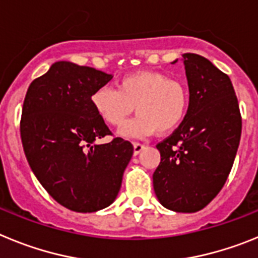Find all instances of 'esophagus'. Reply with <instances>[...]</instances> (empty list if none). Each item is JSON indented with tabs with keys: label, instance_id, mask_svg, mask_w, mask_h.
Wrapping results in <instances>:
<instances>
[{
	"label": "esophagus",
	"instance_id": "obj_1",
	"mask_svg": "<svg viewBox=\"0 0 258 258\" xmlns=\"http://www.w3.org/2000/svg\"><path fill=\"white\" fill-rule=\"evenodd\" d=\"M133 147H134V155H138L143 151V149H145V145H142V143H138V142H134Z\"/></svg>",
	"mask_w": 258,
	"mask_h": 258
}]
</instances>
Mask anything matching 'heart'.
<instances>
[{"instance_id": "obj_1", "label": "heart", "mask_w": 258, "mask_h": 258, "mask_svg": "<svg viewBox=\"0 0 258 258\" xmlns=\"http://www.w3.org/2000/svg\"><path fill=\"white\" fill-rule=\"evenodd\" d=\"M97 115L111 126H120L133 112L138 115L122 125L124 138H143L155 132L169 133L186 117L190 103L187 86L163 72L140 71L118 80L117 90L98 88L90 98Z\"/></svg>"}]
</instances>
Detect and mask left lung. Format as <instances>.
<instances>
[{
  "label": "left lung",
  "instance_id": "1",
  "mask_svg": "<svg viewBox=\"0 0 258 258\" xmlns=\"http://www.w3.org/2000/svg\"><path fill=\"white\" fill-rule=\"evenodd\" d=\"M182 60L190 103L181 125L156 146L161 161L152 181L161 206L194 213L217 197L229 177L240 142L241 116L227 75L198 54L186 52Z\"/></svg>",
  "mask_w": 258,
  "mask_h": 258
}]
</instances>
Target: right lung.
<instances>
[{
    "instance_id": "obj_1",
    "label": "right lung",
    "mask_w": 258,
    "mask_h": 258,
    "mask_svg": "<svg viewBox=\"0 0 258 258\" xmlns=\"http://www.w3.org/2000/svg\"><path fill=\"white\" fill-rule=\"evenodd\" d=\"M112 75L72 61H55L33 80L23 103L20 137L42 187L66 208L81 213L111 206L121 187L133 146L109 136L90 102Z\"/></svg>"
}]
</instances>
